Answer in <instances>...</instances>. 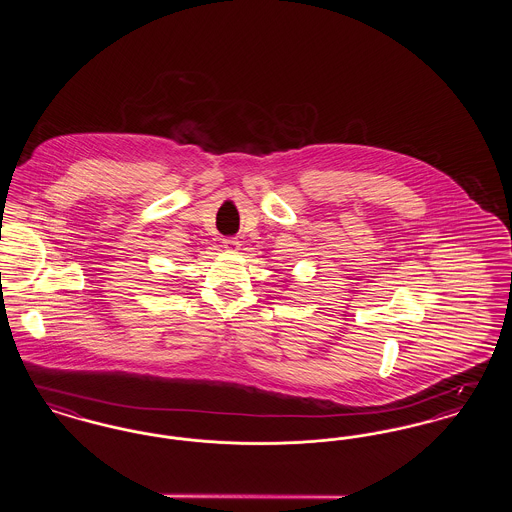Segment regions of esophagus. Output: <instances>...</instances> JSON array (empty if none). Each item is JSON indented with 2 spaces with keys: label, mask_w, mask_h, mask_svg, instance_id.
<instances>
[{
  "label": "esophagus",
  "mask_w": 512,
  "mask_h": 512,
  "mask_svg": "<svg viewBox=\"0 0 512 512\" xmlns=\"http://www.w3.org/2000/svg\"><path fill=\"white\" fill-rule=\"evenodd\" d=\"M222 245H224V249H226V251H236V249L240 247V242H238L236 238H224V240H222Z\"/></svg>",
  "instance_id": "obj_1"
}]
</instances>
